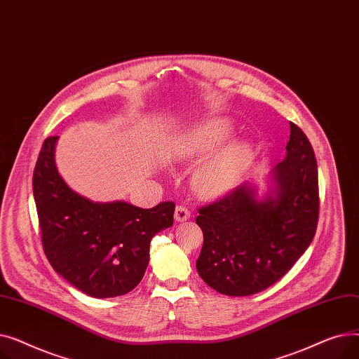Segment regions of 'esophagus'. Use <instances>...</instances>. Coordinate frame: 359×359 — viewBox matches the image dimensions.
Returning a JSON list of instances; mask_svg holds the SVG:
<instances>
[{
	"instance_id": "34e87169",
	"label": "esophagus",
	"mask_w": 359,
	"mask_h": 359,
	"mask_svg": "<svg viewBox=\"0 0 359 359\" xmlns=\"http://www.w3.org/2000/svg\"><path fill=\"white\" fill-rule=\"evenodd\" d=\"M189 217H191V211H189V208H187V206H184V205H177L176 206V211H175L176 221L182 222V221H186Z\"/></svg>"
}]
</instances>
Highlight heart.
Returning a JSON list of instances; mask_svg holds the SVG:
<instances>
[{
    "label": "heart",
    "instance_id": "heart-1",
    "mask_svg": "<svg viewBox=\"0 0 359 359\" xmlns=\"http://www.w3.org/2000/svg\"><path fill=\"white\" fill-rule=\"evenodd\" d=\"M230 125L221 121H210L187 132L177 147V157L183 161H196L210 154L229 138ZM249 157V148L243 142H231L198 168L194 176L195 191L202 196H217L225 192L236 180Z\"/></svg>",
    "mask_w": 359,
    "mask_h": 359
}]
</instances>
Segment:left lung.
<instances>
[{
    "label": "left lung",
    "instance_id": "obj_1",
    "mask_svg": "<svg viewBox=\"0 0 359 359\" xmlns=\"http://www.w3.org/2000/svg\"><path fill=\"white\" fill-rule=\"evenodd\" d=\"M287 157L275 167V196L257 201L241 184L198 210L203 244L201 278L215 291L244 297L273 285L299 259L317 230L320 212L314 149L290 122Z\"/></svg>",
    "mask_w": 359,
    "mask_h": 359
}]
</instances>
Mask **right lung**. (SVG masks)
Here are the masks:
<instances>
[{"mask_svg":"<svg viewBox=\"0 0 359 359\" xmlns=\"http://www.w3.org/2000/svg\"><path fill=\"white\" fill-rule=\"evenodd\" d=\"M58 137H48L33 172L43 252L52 268L90 297L128 294L144 276L149 243L173 225L176 205L144 210L126 202L94 203L72 192L55 167Z\"/></svg>","mask_w":359,"mask_h":359,"instance_id":"obj_1","label":"right lung"}]
</instances>
